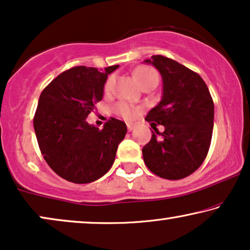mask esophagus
<instances>
[{
	"label": "esophagus",
	"instance_id": "34e87169",
	"mask_svg": "<svg viewBox=\"0 0 250 250\" xmlns=\"http://www.w3.org/2000/svg\"><path fill=\"white\" fill-rule=\"evenodd\" d=\"M133 128H134V125H133L132 123H128V124H127V129H128V132H132V131H133Z\"/></svg>",
	"mask_w": 250,
	"mask_h": 250
}]
</instances>
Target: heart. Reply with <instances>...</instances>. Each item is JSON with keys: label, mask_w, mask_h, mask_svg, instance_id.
<instances>
[{"label": "heart", "mask_w": 250, "mask_h": 250, "mask_svg": "<svg viewBox=\"0 0 250 250\" xmlns=\"http://www.w3.org/2000/svg\"><path fill=\"white\" fill-rule=\"evenodd\" d=\"M133 74H134V77L136 78V81L139 82L141 86H143V85L146 83H150V82H155V81L158 82V74H157V71L155 69H152V68L150 67H146V66L138 67L134 71H133ZM114 84H115V77L110 76L104 84L105 93H110L112 88H114ZM117 110L119 111V114L126 119L133 118L136 115V111H138L134 105L126 104V102H119L117 104Z\"/></svg>", "instance_id": "obj_1"}]
</instances>
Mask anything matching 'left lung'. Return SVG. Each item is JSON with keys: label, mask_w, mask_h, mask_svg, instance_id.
<instances>
[{"label": "left lung", "mask_w": 250, "mask_h": 250, "mask_svg": "<svg viewBox=\"0 0 250 250\" xmlns=\"http://www.w3.org/2000/svg\"><path fill=\"white\" fill-rule=\"evenodd\" d=\"M163 78V97L146 115V122L164 125L152 132L142 148L143 160L153 174L181 180L199 168L210 146L214 102L206 83L194 71L164 56L145 60ZM155 123H151V125Z\"/></svg>", "instance_id": "1"}]
</instances>
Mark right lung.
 <instances>
[{"label": "right lung", "instance_id": "1", "mask_svg": "<svg viewBox=\"0 0 250 250\" xmlns=\"http://www.w3.org/2000/svg\"><path fill=\"white\" fill-rule=\"evenodd\" d=\"M118 67L70 68L40 95L34 129L41 152L53 172L69 182L91 183L104 176L127 133L125 123L116 118L102 129L86 122L102 100L108 75Z\"/></svg>", "mask_w": 250, "mask_h": 250}]
</instances>
